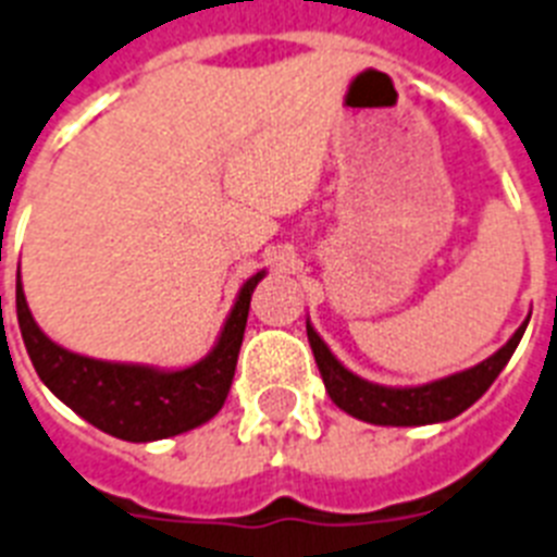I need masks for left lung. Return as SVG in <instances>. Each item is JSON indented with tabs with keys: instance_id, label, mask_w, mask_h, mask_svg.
<instances>
[{
	"instance_id": "8db88e82",
	"label": "left lung",
	"mask_w": 557,
	"mask_h": 557,
	"mask_svg": "<svg viewBox=\"0 0 557 557\" xmlns=\"http://www.w3.org/2000/svg\"><path fill=\"white\" fill-rule=\"evenodd\" d=\"M527 324H530V319L523 321L516 335L498 352H493L481 364L453 372L447 379L430 381V384H418V387H384V384H372V381L350 372L330 352V347L312 330L310 321H307V338H310L312 356H315V364H319L321 379H324V387H327L338 410L358 418V421H367V424L424 426L461 416L467 407H472L486 389L493 387L498 372L507 367V361L516 352Z\"/></svg>"
}]
</instances>
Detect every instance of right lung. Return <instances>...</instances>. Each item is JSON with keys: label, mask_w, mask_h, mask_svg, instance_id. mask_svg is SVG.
Returning a JSON list of instances; mask_svg holds the SVG:
<instances>
[{"label": "right lung", "mask_w": 557, "mask_h": 557, "mask_svg": "<svg viewBox=\"0 0 557 557\" xmlns=\"http://www.w3.org/2000/svg\"><path fill=\"white\" fill-rule=\"evenodd\" d=\"M261 278L264 270L242 284L213 350L182 370L102 361V358L64 350L62 344L41 333L30 315L20 275H16V319H20L27 356L34 361L39 379L45 381V387L59 401L113 438L147 444V441L173 438L196 430L222 410L236 375L252 289Z\"/></svg>", "instance_id": "1"}]
</instances>
